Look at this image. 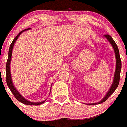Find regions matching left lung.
Segmentation results:
<instances>
[{
    "label": "left lung",
    "instance_id": "1",
    "mask_svg": "<svg viewBox=\"0 0 127 127\" xmlns=\"http://www.w3.org/2000/svg\"><path fill=\"white\" fill-rule=\"evenodd\" d=\"M104 37H106L107 39L108 40L109 42H110V44L112 46L113 49H114V52H115V59H116V66H115V73H114V80H113L112 84L111 86L110 87V88L109 89L108 91L107 92L106 95H105V96L104 97V98L102 99L101 101H100L99 102H96V103H91V104H89V105H97L99 104L102 103V102H105L108 98H109V96L113 93L115 91V90H116V88H117L118 85L119 83V80H120V71H121V67H122V63H121V60H120V54H119V49H118L116 43L115 42V41H114L112 37L109 35L106 34L104 36Z\"/></svg>",
    "mask_w": 127,
    "mask_h": 127
}]
</instances>
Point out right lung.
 <instances>
[{"label": "right lung", "instance_id": "add662e5", "mask_svg": "<svg viewBox=\"0 0 127 127\" xmlns=\"http://www.w3.org/2000/svg\"><path fill=\"white\" fill-rule=\"evenodd\" d=\"M30 30V28L26 29V30H24L23 31H21L20 32L18 33V34L15 37V39H13V41H12V44H10V46L9 51H8V60H7V64H6V75H7V85H8V88L10 90V91H12V93H13V95H14V96L15 97V98L18 100V101L21 102V103L24 104L26 105H30V106H38V105H41L42 104H43L45 101H46L44 100L43 101H41V102H31V101H28L27 99L25 98L23 96H21V94L18 91V90L16 89V88L15 87L14 85H13V81H12V76H11V71H10V63H11V60H12V51H13V47H14L15 43L16 42V41L18 39V37L20 36V35L22 33L23 31H26V30ZM51 86H52V85H51Z\"/></svg>", "mask_w": 127, "mask_h": 127}]
</instances>
